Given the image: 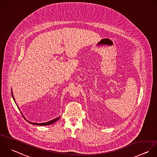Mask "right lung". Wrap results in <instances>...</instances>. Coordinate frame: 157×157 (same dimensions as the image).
Instances as JSON below:
<instances>
[{"instance_id": "1", "label": "right lung", "mask_w": 157, "mask_h": 157, "mask_svg": "<svg viewBox=\"0 0 157 157\" xmlns=\"http://www.w3.org/2000/svg\"><path fill=\"white\" fill-rule=\"evenodd\" d=\"M11 94H12V97H13V100H14V97H13V93L11 92ZM60 119V117H57V118H56V119H53V120H52V121H49V122H46V123H39V124H37V123H32V122H29V121H27L28 122H29L30 124H33V125H41V126H44V125H51V124H54V122H56V121H57L59 119Z\"/></svg>"}]
</instances>
